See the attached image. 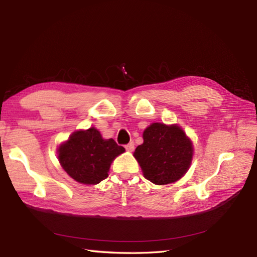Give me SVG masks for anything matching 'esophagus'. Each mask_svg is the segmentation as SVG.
I'll use <instances>...</instances> for the list:
<instances>
[{
  "mask_svg": "<svg viewBox=\"0 0 257 257\" xmlns=\"http://www.w3.org/2000/svg\"><path fill=\"white\" fill-rule=\"evenodd\" d=\"M134 149H135V144L133 143H129L128 145H125V150L127 151H129V152H132V151H134Z\"/></svg>",
  "mask_w": 257,
  "mask_h": 257,
  "instance_id": "obj_1",
  "label": "esophagus"
}]
</instances>
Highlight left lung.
I'll use <instances>...</instances> for the list:
<instances>
[{
  "label": "left lung",
  "instance_id": "obj_1",
  "mask_svg": "<svg viewBox=\"0 0 257 257\" xmlns=\"http://www.w3.org/2000/svg\"><path fill=\"white\" fill-rule=\"evenodd\" d=\"M143 138L134 157L147 180L157 185L170 184L188 172L193 144L180 125L154 122L145 129Z\"/></svg>",
  "mask_w": 257,
  "mask_h": 257
}]
</instances>
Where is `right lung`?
Wrapping results in <instances>:
<instances>
[{
	"mask_svg": "<svg viewBox=\"0 0 257 257\" xmlns=\"http://www.w3.org/2000/svg\"><path fill=\"white\" fill-rule=\"evenodd\" d=\"M124 152L113 139H103L99 130L90 127L76 130L57 148L62 168L81 184H98L108 177L112 161Z\"/></svg>",
	"mask_w": 257,
	"mask_h": 257,
	"instance_id": "obj_1",
	"label": "right lung"
}]
</instances>
